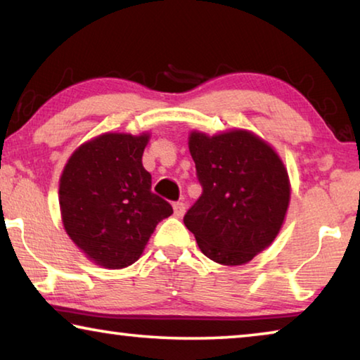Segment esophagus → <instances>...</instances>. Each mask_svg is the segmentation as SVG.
<instances>
[{"label": "esophagus", "instance_id": "obj_1", "mask_svg": "<svg viewBox=\"0 0 360 360\" xmlns=\"http://www.w3.org/2000/svg\"><path fill=\"white\" fill-rule=\"evenodd\" d=\"M173 210H174V216L176 217H182L186 212V203L184 202H176L173 203Z\"/></svg>", "mask_w": 360, "mask_h": 360}]
</instances>
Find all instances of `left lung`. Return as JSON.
<instances>
[{
    "mask_svg": "<svg viewBox=\"0 0 360 360\" xmlns=\"http://www.w3.org/2000/svg\"><path fill=\"white\" fill-rule=\"evenodd\" d=\"M188 150L200 197L184 216L200 251L221 265L251 262L275 241L290 200V182L276 150L248 130L219 135L193 130Z\"/></svg>",
    "mask_w": 360,
    "mask_h": 360,
    "instance_id": "left-lung-1",
    "label": "left lung"
}]
</instances>
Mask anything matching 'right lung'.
Wrapping results in <instances>:
<instances>
[{
	"label": "right lung",
	"instance_id": "add662e5",
	"mask_svg": "<svg viewBox=\"0 0 360 360\" xmlns=\"http://www.w3.org/2000/svg\"><path fill=\"white\" fill-rule=\"evenodd\" d=\"M150 135L103 133L72 152L60 176L58 203L72 243L95 265L119 270L141 257L172 205L150 191L143 152Z\"/></svg>",
	"mask_w": 360,
	"mask_h": 360
}]
</instances>
